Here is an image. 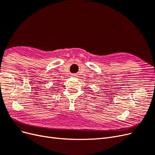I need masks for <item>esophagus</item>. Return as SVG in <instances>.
Listing matches in <instances>:
<instances>
[{"instance_id": "esophagus-1", "label": "esophagus", "mask_w": 155, "mask_h": 155, "mask_svg": "<svg viewBox=\"0 0 155 155\" xmlns=\"http://www.w3.org/2000/svg\"><path fill=\"white\" fill-rule=\"evenodd\" d=\"M72 76H76V74H72Z\"/></svg>"}]
</instances>
